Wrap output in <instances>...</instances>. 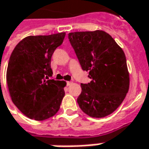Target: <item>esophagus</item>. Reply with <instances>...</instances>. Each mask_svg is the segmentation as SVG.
<instances>
[{
  "label": "esophagus",
  "instance_id": "34e87169",
  "mask_svg": "<svg viewBox=\"0 0 149 149\" xmlns=\"http://www.w3.org/2000/svg\"><path fill=\"white\" fill-rule=\"evenodd\" d=\"M71 84H72V82H70V81L66 82V85H67V86H70V85H71Z\"/></svg>",
  "mask_w": 149,
  "mask_h": 149
}]
</instances>
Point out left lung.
Instances as JSON below:
<instances>
[{"label":"left lung","instance_id":"1","mask_svg":"<svg viewBox=\"0 0 149 149\" xmlns=\"http://www.w3.org/2000/svg\"><path fill=\"white\" fill-rule=\"evenodd\" d=\"M82 69L88 71L90 83L81 84L77 98L88 116L102 118L122 103L130 87L125 55L111 36L104 31L74 32L68 34Z\"/></svg>","mask_w":149,"mask_h":149}]
</instances>
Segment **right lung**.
<instances>
[{
  "label": "right lung",
  "mask_w": 149,
  "mask_h": 149,
  "mask_svg": "<svg viewBox=\"0 0 149 149\" xmlns=\"http://www.w3.org/2000/svg\"><path fill=\"white\" fill-rule=\"evenodd\" d=\"M65 33L26 37L13 50L6 82L12 102L24 115L44 120L56 114L65 96V81L50 79L54 51Z\"/></svg>",
  "instance_id": "1"
}]
</instances>
